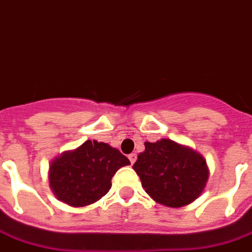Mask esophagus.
Masks as SVG:
<instances>
[{"mask_svg":"<svg viewBox=\"0 0 252 252\" xmlns=\"http://www.w3.org/2000/svg\"><path fill=\"white\" fill-rule=\"evenodd\" d=\"M128 158H129V160H130V163H134V161H136V159H137V154L136 153H132V154H129V157H128Z\"/></svg>","mask_w":252,"mask_h":252,"instance_id":"34e87169","label":"esophagus"}]
</instances>
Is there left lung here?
<instances>
[{
	"label": "left lung",
	"instance_id": "8db88e82",
	"mask_svg": "<svg viewBox=\"0 0 252 252\" xmlns=\"http://www.w3.org/2000/svg\"><path fill=\"white\" fill-rule=\"evenodd\" d=\"M133 169L155 202L173 208L197 199L210 175L199 153L167 138L145 142V151L140 153Z\"/></svg>",
	"mask_w": 252,
	"mask_h": 252
}]
</instances>
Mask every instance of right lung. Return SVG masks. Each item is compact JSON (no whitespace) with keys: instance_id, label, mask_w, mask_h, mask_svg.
Here are the masks:
<instances>
[{"instance_id":"add662e5","label":"right lung","mask_w":252,"mask_h":252,"mask_svg":"<svg viewBox=\"0 0 252 252\" xmlns=\"http://www.w3.org/2000/svg\"><path fill=\"white\" fill-rule=\"evenodd\" d=\"M129 164V159L118 149L88 140L50 163L49 185L59 200L72 207H84L106 195L111 189L112 176Z\"/></svg>"}]
</instances>
